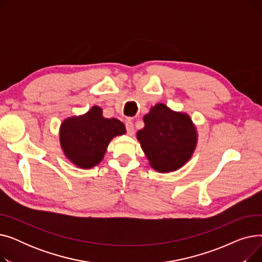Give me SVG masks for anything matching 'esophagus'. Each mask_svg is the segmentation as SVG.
Segmentation results:
<instances>
[{
  "instance_id": "34e87169",
  "label": "esophagus",
  "mask_w": 262,
  "mask_h": 262,
  "mask_svg": "<svg viewBox=\"0 0 262 262\" xmlns=\"http://www.w3.org/2000/svg\"><path fill=\"white\" fill-rule=\"evenodd\" d=\"M125 126H126L127 134H128L129 136H133V135L135 134V129H134V124H133L132 120H127V121H126Z\"/></svg>"
}]
</instances>
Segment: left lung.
<instances>
[{"instance_id":"1","label":"left lung","mask_w":262,"mask_h":262,"mask_svg":"<svg viewBox=\"0 0 262 262\" xmlns=\"http://www.w3.org/2000/svg\"><path fill=\"white\" fill-rule=\"evenodd\" d=\"M143 122L144 127L137 133V139L149 166L161 173L184 167L194 153L199 137L190 116L158 103L150 107Z\"/></svg>"}]
</instances>
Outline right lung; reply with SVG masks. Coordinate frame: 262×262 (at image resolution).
Instances as JSON below:
<instances>
[{
  "label": "right lung",
  "mask_w": 262,
  "mask_h": 262,
  "mask_svg": "<svg viewBox=\"0 0 262 262\" xmlns=\"http://www.w3.org/2000/svg\"><path fill=\"white\" fill-rule=\"evenodd\" d=\"M126 134L116 118H104L100 106H92L80 116L69 117L59 128V141L64 156L80 169H91L103 160L107 146L115 137Z\"/></svg>",
  "instance_id": "right-lung-1"
}]
</instances>
